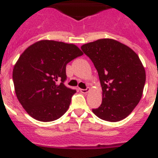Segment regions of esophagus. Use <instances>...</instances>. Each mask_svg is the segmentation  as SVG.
Instances as JSON below:
<instances>
[{
  "instance_id": "obj_1",
  "label": "esophagus",
  "mask_w": 158,
  "mask_h": 158,
  "mask_svg": "<svg viewBox=\"0 0 158 158\" xmlns=\"http://www.w3.org/2000/svg\"><path fill=\"white\" fill-rule=\"evenodd\" d=\"M89 90H90V89H89V88H87V89H81L80 91L82 93H85H85H89Z\"/></svg>"
}]
</instances>
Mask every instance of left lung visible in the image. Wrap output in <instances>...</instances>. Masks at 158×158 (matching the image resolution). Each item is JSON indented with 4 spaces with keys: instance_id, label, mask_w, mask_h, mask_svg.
Instances as JSON below:
<instances>
[{
    "instance_id": "obj_1",
    "label": "left lung",
    "mask_w": 158,
    "mask_h": 158,
    "mask_svg": "<svg viewBox=\"0 0 158 158\" xmlns=\"http://www.w3.org/2000/svg\"><path fill=\"white\" fill-rule=\"evenodd\" d=\"M81 48L94 64L102 87V104L93 112L109 122L127 117L140 101L146 83V71L138 54L111 39L86 43Z\"/></svg>"
}]
</instances>
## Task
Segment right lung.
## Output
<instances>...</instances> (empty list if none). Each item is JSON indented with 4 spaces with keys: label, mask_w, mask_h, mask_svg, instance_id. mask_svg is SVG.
<instances>
[{
    "label": "right lung",
    "mask_w": 158,
    "mask_h": 158,
    "mask_svg": "<svg viewBox=\"0 0 158 158\" xmlns=\"http://www.w3.org/2000/svg\"><path fill=\"white\" fill-rule=\"evenodd\" d=\"M83 53L73 44L41 40L27 47L13 68L18 100L32 118L56 120L66 112L75 89L64 85L65 66Z\"/></svg>",
    "instance_id": "1"
}]
</instances>
